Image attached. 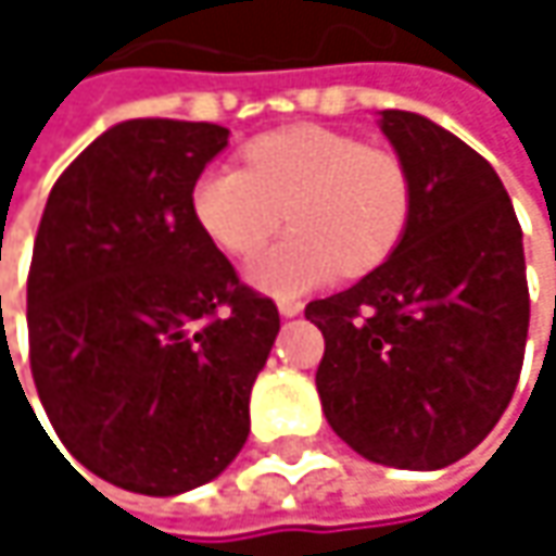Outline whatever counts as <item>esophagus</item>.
Returning <instances> with one entry per match:
<instances>
[{"label": "esophagus", "mask_w": 556, "mask_h": 556, "mask_svg": "<svg viewBox=\"0 0 556 556\" xmlns=\"http://www.w3.org/2000/svg\"><path fill=\"white\" fill-rule=\"evenodd\" d=\"M299 312H302V302H299V299H279V315L292 318V315H299Z\"/></svg>", "instance_id": "obj_1"}]
</instances>
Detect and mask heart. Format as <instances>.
Segmentation results:
<instances>
[{"label":"heart","mask_w":556,"mask_h":556,"mask_svg":"<svg viewBox=\"0 0 556 556\" xmlns=\"http://www.w3.org/2000/svg\"><path fill=\"white\" fill-rule=\"evenodd\" d=\"M244 167L212 164L189 186L195 228L231 257H254L251 279L277 295L380 267L408 231L415 179L408 164L321 125H289L241 148Z\"/></svg>","instance_id":"obj_1"}]
</instances>
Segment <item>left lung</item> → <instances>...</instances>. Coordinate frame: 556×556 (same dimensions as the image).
<instances>
[{
    "mask_svg": "<svg viewBox=\"0 0 556 556\" xmlns=\"http://www.w3.org/2000/svg\"><path fill=\"white\" fill-rule=\"evenodd\" d=\"M380 125L415 179L412 222L374 274L305 305L325 334L315 387L361 457L441 470L496 428L521 374V225L496 169L457 135L399 109Z\"/></svg>",
    "mask_w": 556,
    "mask_h": 556,
    "instance_id": "1",
    "label": "left lung"
}]
</instances>
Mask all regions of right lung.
Instances as JSON below:
<instances>
[{
	"mask_svg": "<svg viewBox=\"0 0 556 556\" xmlns=\"http://www.w3.org/2000/svg\"><path fill=\"white\" fill-rule=\"evenodd\" d=\"M228 144L212 122L131 118L54 182L28 270V357L63 447L141 496L215 480L251 431L274 299L195 228L189 186Z\"/></svg>",
	"mask_w": 556,
	"mask_h": 556,
	"instance_id": "obj_1",
	"label": "right lung"
}]
</instances>
